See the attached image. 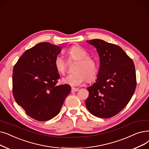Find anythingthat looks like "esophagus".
Wrapping results in <instances>:
<instances>
[{
  "label": "esophagus",
  "mask_w": 149,
  "mask_h": 149,
  "mask_svg": "<svg viewBox=\"0 0 149 149\" xmlns=\"http://www.w3.org/2000/svg\"><path fill=\"white\" fill-rule=\"evenodd\" d=\"M79 91V88H72V89H71V92L72 93L76 92V91Z\"/></svg>",
  "instance_id": "34e87169"
}]
</instances>
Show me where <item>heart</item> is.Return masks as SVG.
<instances>
[{
	"instance_id": "1",
	"label": "heart",
	"mask_w": 149,
	"mask_h": 149,
	"mask_svg": "<svg viewBox=\"0 0 149 149\" xmlns=\"http://www.w3.org/2000/svg\"><path fill=\"white\" fill-rule=\"evenodd\" d=\"M69 60L77 61L74 71L75 73L63 77L61 82L71 86H77L81 85L86 80H94L97 75V66L95 61L88 57L87 51L83 47L75 46L66 51ZM54 66L58 72L64 74L66 70V63L63 57L57 56L54 61Z\"/></svg>"
}]
</instances>
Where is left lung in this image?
Wrapping results in <instances>:
<instances>
[{
	"label": "left lung",
	"instance_id": "obj_1",
	"mask_svg": "<svg viewBox=\"0 0 149 149\" xmlns=\"http://www.w3.org/2000/svg\"><path fill=\"white\" fill-rule=\"evenodd\" d=\"M86 42L97 51L100 66L95 82L87 88L89 96L85 104L96 117L109 118L125 108L134 93V63L117 45L99 39Z\"/></svg>",
	"mask_w": 149,
	"mask_h": 149
}]
</instances>
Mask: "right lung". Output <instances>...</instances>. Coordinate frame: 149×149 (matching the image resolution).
I'll return each mask as SVG.
<instances>
[{
	"instance_id": "add662e5",
	"label": "right lung",
	"mask_w": 149,
	"mask_h": 149,
	"mask_svg": "<svg viewBox=\"0 0 149 149\" xmlns=\"http://www.w3.org/2000/svg\"><path fill=\"white\" fill-rule=\"evenodd\" d=\"M61 49L48 42L38 43L25 51L14 66V98L35 120L47 121L54 118L71 91L69 85H56L60 76L54 61Z\"/></svg>"
}]
</instances>
